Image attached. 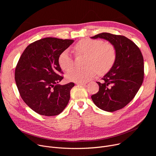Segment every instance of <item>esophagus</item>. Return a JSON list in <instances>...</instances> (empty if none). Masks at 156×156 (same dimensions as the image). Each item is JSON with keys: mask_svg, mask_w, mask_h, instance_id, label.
<instances>
[{"mask_svg": "<svg viewBox=\"0 0 156 156\" xmlns=\"http://www.w3.org/2000/svg\"><path fill=\"white\" fill-rule=\"evenodd\" d=\"M76 85H85L87 84V83H84V82H77L76 83Z\"/></svg>", "mask_w": 156, "mask_h": 156, "instance_id": "esophagus-1", "label": "esophagus"}]
</instances>
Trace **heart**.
<instances>
[{
    "mask_svg": "<svg viewBox=\"0 0 156 156\" xmlns=\"http://www.w3.org/2000/svg\"><path fill=\"white\" fill-rule=\"evenodd\" d=\"M77 55L83 54L86 57L83 68H75L66 74V78L70 81L85 82L92 78L96 73L104 75L108 73L116 61V52L114 47L101 40L83 39L75 45ZM58 62L64 71H69L74 65L73 56L68 49L62 51L59 56Z\"/></svg>",
    "mask_w": 156,
    "mask_h": 156,
    "instance_id": "heart-1",
    "label": "heart"
}]
</instances>
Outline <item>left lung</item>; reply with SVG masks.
Here are the masks:
<instances>
[{
  "instance_id": "obj_1",
  "label": "left lung",
  "mask_w": 156,
  "mask_h": 156,
  "mask_svg": "<svg viewBox=\"0 0 156 156\" xmlns=\"http://www.w3.org/2000/svg\"><path fill=\"white\" fill-rule=\"evenodd\" d=\"M91 38L109 41L116 52L115 62L102 78V82H97L99 90L92 99L102 110L118 111L133 99L143 83V55L137 45L125 36L101 33Z\"/></svg>"
}]
</instances>
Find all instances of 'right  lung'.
Returning <instances> with one entry per match:
<instances>
[{
    "label": "right lung",
    "instance_id": "1",
    "mask_svg": "<svg viewBox=\"0 0 156 156\" xmlns=\"http://www.w3.org/2000/svg\"><path fill=\"white\" fill-rule=\"evenodd\" d=\"M73 42L53 37L40 39L30 44L18 61L14 75L20 94L40 115H58L69 102L75 83L58 84L63 79L58 58Z\"/></svg>",
    "mask_w": 156,
    "mask_h": 156
}]
</instances>
